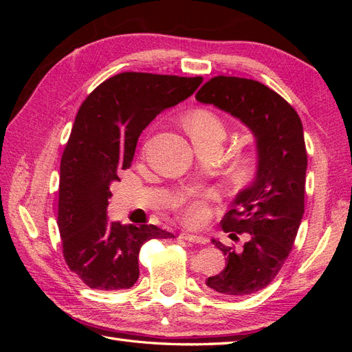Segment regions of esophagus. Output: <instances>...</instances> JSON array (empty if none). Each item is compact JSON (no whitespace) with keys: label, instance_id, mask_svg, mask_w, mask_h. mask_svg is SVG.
I'll list each match as a JSON object with an SVG mask.
<instances>
[{"label":"esophagus","instance_id":"34e87169","mask_svg":"<svg viewBox=\"0 0 352 352\" xmlns=\"http://www.w3.org/2000/svg\"><path fill=\"white\" fill-rule=\"evenodd\" d=\"M180 236H182L186 241H189V242H195V243H207L208 242V239L206 236L195 235V233H190V232H186V230L180 233Z\"/></svg>","mask_w":352,"mask_h":352}]
</instances>
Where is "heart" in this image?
Masks as SVG:
<instances>
[{
	"mask_svg": "<svg viewBox=\"0 0 352 352\" xmlns=\"http://www.w3.org/2000/svg\"><path fill=\"white\" fill-rule=\"evenodd\" d=\"M185 127L189 132L190 138L198 145H210V144H219L225 141L226 138V126L220 117L207 109H195L185 117ZM258 157L254 151H245L238 155L236 158V170L242 176H248L254 173L257 168ZM204 194H195L189 199L186 206V216L189 220H198L206 212L204 204Z\"/></svg>",
	"mask_w": 352,
	"mask_h": 352,
	"instance_id": "b5f03b06",
	"label": "heart"
}]
</instances>
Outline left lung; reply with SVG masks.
Listing matches in <instances>:
<instances>
[{
  "label": "left lung",
  "instance_id": "1",
  "mask_svg": "<svg viewBox=\"0 0 352 352\" xmlns=\"http://www.w3.org/2000/svg\"><path fill=\"white\" fill-rule=\"evenodd\" d=\"M195 98L236 117L255 136L257 175L221 220L230 238L245 233L248 241L238 251L211 239L228 264L206 282L220 295H251L278 276L301 225L307 172L302 123L278 92L252 79L211 78Z\"/></svg>",
  "mask_w": 352,
  "mask_h": 352
}]
</instances>
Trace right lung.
<instances>
[{"label":"right lung","instance_id":"right-lung-1","mask_svg":"<svg viewBox=\"0 0 352 352\" xmlns=\"http://www.w3.org/2000/svg\"><path fill=\"white\" fill-rule=\"evenodd\" d=\"M201 82V76L124 72L82 102L61 157L57 225L69 269L92 289H129L140 278L142 245L175 238L154 225L110 223V185L131 167L145 127L190 97Z\"/></svg>","mask_w":352,"mask_h":352}]
</instances>
